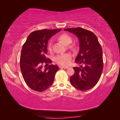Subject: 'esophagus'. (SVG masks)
Returning a JSON list of instances; mask_svg holds the SVG:
<instances>
[{
    "mask_svg": "<svg viewBox=\"0 0 120 120\" xmlns=\"http://www.w3.org/2000/svg\"><path fill=\"white\" fill-rule=\"evenodd\" d=\"M60 68H68V67H64V66H60Z\"/></svg>",
    "mask_w": 120,
    "mask_h": 120,
    "instance_id": "34e87169",
    "label": "esophagus"
}]
</instances>
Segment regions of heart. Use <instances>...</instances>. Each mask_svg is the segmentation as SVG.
<instances>
[{
	"label": "heart",
	"mask_w": 120,
	"mask_h": 120,
	"mask_svg": "<svg viewBox=\"0 0 120 120\" xmlns=\"http://www.w3.org/2000/svg\"><path fill=\"white\" fill-rule=\"evenodd\" d=\"M58 39L62 42L63 44L65 45H68L72 41V38L70 35L64 34H61L58 38ZM48 49L49 52H52V42H50L48 45ZM71 60V56L70 53H64L57 55L55 57L56 62L59 64L61 65V66H68L70 64Z\"/></svg>",
	"instance_id": "heart-1"
}]
</instances>
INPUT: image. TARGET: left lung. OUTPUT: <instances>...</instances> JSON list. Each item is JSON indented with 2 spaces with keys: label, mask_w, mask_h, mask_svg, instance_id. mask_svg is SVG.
<instances>
[{
  "label": "left lung",
  "mask_w": 120,
  "mask_h": 120,
  "mask_svg": "<svg viewBox=\"0 0 120 120\" xmlns=\"http://www.w3.org/2000/svg\"><path fill=\"white\" fill-rule=\"evenodd\" d=\"M79 39V50L75 61L80 67L73 68L75 74L70 78L71 85L81 90L92 89L98 83L103 70V52L96 35L81 27L64 30Z\"/></svg>",
  "instance_id": "1"
}]
</instances>
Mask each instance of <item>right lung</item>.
<instances>
[{
  "mask_svg": "<svg viewBox=\"0 0 120 120\" xmlns=\"http://www.w3.org/2000/svg\"><path fill=\"white\" fill-rule=\"evenodd\" d=\"M61 30L33 31L23 45L20 58L21 71L25 83L35 91H45L53 82L59 67L49 64L44 69L43 65L52 63L46 57L49 39Z\"/></svg>",
  "mask_w": 120,
  "mask_h": 120,
  "instance_id": "add662e5",
  "label": "right lung"
}]
</instances>
